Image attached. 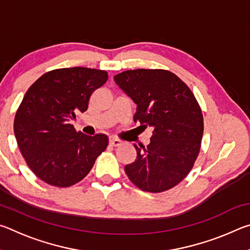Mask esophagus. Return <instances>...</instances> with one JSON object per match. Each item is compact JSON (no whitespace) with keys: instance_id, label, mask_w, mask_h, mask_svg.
Returning <instances> with one entry per match:
<instances>
[{"instance_id":"esophagus-1","label":"esophagus","mask_w":250,"mask_h":250,"mask_svg":"<svg viewBox=\"0 0 250 250\" xmlns=\"http://www.w3.org/2000/svg\"><path fill=\"white\" fill-rule=\"evenodd\" d=\"M121 140H119V139H117V138H112V137H110L109 138V145L110 146H119L120 145H121Z\"/></svg>"}]
</instances>
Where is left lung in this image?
<instances>
[{"mask_svg":"<svg viewBox=\"0 0 250 250\" xmlns=\"http://www.w3.org/2000/svg\"><path fill=\"white\" fill-rule=\"evenodd\" d=\"M113 79L137 104L133 120L153 128L149 146L133 145L137 159L125 167L126 175L145 192L174 188L192 170L201 150L204 122L195 96L164 69L125 70Z\"/></svg>","mask_w":250,"mask_h":250,"instance_id":"obj_1","label":"left lung"}]
</instances>
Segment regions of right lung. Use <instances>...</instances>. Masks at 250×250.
<instances>
[{"label":"right lung","mask_w":250,"mask_h":250,"mask_svg":"<svg viewBox=\"0 0 250 250\" xmlns=\"http://www.w3.org/2000/svg\"><path fill=\"white\" fill-rule=\"evenodd\" d=\"M107 79L104 70L73 67L50 70L28 88L16 111L14 134L28 167L45 183H78L107 147L105 134L86 135L69 124Z\"/></svg>","instance_id":"1"}]
</instances>
